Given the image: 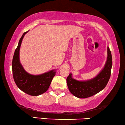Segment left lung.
<instances>
[{"label":"left lung","instance_id":"1","mask_svg":"<svg viewBox=\"0 0 125 125\" xmlns=\"http://www.w3.org/2000/svg\"><path fill=\"white\" fill-rule=\"evenodd\" d=\"M112 66V55L108 47L107 59L105 67L94 78L80 82L73 79L71 73L69 74L67 78V83L70 92L79 98H86L97 94L106 86L111 76Z\"/></svg>","mask_w":125,"mask_h":125}]
</instances>
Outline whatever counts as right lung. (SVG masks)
Listing matches in <instances>:
<instances>
[{"instance_id": "obj_1", "label": "right lung", "mask_w": 125, "mask_h": 125, "mask_svg": "<svg viewBox=\"0 0 125 125\" xmlns=\"http://www.w3.org/2000/svg\"><path fill=\"white\" fill-rule=\"evenodd\" d=\"M27 32L23 34L13 55V76L16 85L21 90L28 94L36 96L47 91L56 72L52 70L40 75L34 76L26 73L23 69L19 61V50L23 36Z\"/></svg>"}]
</instances>
